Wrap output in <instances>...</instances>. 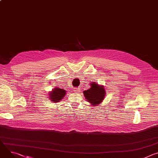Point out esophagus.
<instances>
[{"instance_id": "obj_1", "label": "esophagus", "mask_w": 158, "mask_h": 158, "mask_svg": "<svg viewBox=\"0 0 158 158\" xmlns=\"http://www.w3.org/2000/svg\"><path fill=\"white\" fill-rule=\"evenodd\" d=\"M74 91L76 93H79L81 92V88L79 87H77V88H76L74 89Z\"/></svg>"}]
</instances>
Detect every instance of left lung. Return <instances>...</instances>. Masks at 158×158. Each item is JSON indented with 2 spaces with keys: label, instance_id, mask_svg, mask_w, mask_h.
<instances>
[{
  "label": "left lung",
  "instance_id": "left-lung-1",
  "mask_svg": "<svg viewBox=\"0 0 158 158\" xmlns=\"http://www.w3.org/2000/svg\"><path fill=\"white\" fill-rule=\"evenodd\" d=\"M91 87L84 91V95L88 102L93 106L99 105L104 99L106 91L103 85H99L96 82L90 84Z\"/></svg>",
  "mask_w": 158,
  "mask_h": 158
}]
</instances>
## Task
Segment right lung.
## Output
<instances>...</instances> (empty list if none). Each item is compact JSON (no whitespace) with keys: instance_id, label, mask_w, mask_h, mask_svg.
<instances>
[{"instance_id":"right-lung-1","label":"right lung","mask_w":158,"mask_h":158,"mask_svg":"<svg viewBox=\"0 0 158 158\" xmlns=\"http://www.w3.org/2000/svg\"><path fill=\"white\" fill-rule=\"evenodd\" d=\"M66 94V91L64 89L58 88V87H55V89H52V91L49 93V97L51 99L50 100L52 102H59L60 100H62L65 95Z\"/></svg>"}]
</instances>
